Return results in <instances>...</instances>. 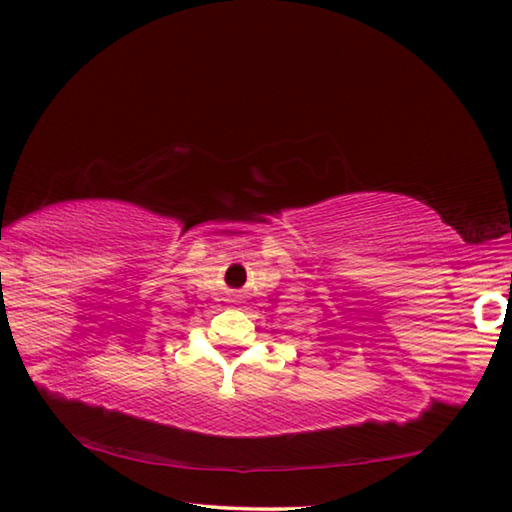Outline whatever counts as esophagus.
Returning <instances> with one entry per match:
<instances>
[{"mask_svg":"<svg viewBox=\"0 0 512 512\" xmlns=\"http://www.w3.org/2000/svg\"><path fill=\"white\" fill-rule=\"evenodd\" d=\"M239 298H241L239 291H230V296H227V300H230V303H239Z\"/></svg>","mask_w":512,"mask_h":512,"instance_id":"1","label":"esophagus"}]
</instances>
